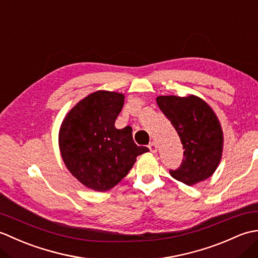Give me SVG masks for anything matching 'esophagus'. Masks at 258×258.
Returning <instances> with one entry per match:
<instances>
[{
	"mask_svg": "<svg viewBox=\"0 0 258 258\" xmlns=\"http://www.w3.org/2000/svg\"><path fill=\"white\" fill-rule=\"evenodd\" d=\"M149 149L153 153V154H155V153L157 152V144L155 143V142H151L149 145Z\"/></svg>",
	"mask_w": 258,
	"mask_h": 258,
	"instance_id": "esophagus-1",
	"label": "esophagus"
}]
</instances>
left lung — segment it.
Segmentation results:
<instances>
[{
    "mask_svg": "<svg viewBox=\"0 0 258 258\" xmlns=\"http://www.w3.org/2000/svg\"><path fill=\"white\" fill-rule=\"evenodd\" d=\"M156 103L176 130L184 149L182 165L169 171L172 177L191 186L212 176L224 145L222 126L213 108L195 95H162Z\"/></svg>",
    "mask_w": 258,
    "mask_h": 258,
    "instance_id": "8db88e82",
    "label": "left lung"
}]
</instances>
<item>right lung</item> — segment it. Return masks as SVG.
<instances>
[{
  "label": "right lung",
  "instance_id": "obj_1",
  "mask_svg": "<svg viewBox=\"0 0 258 258\" xmlns=\"http://www.w3.org/2000/svg\"><path fill=\"white\" fill-rule=\"evenodd\" d=\"M124 94L96 91L81 100L65 115L58 146L65 166L85 187L106 191L122 180L149 152L134 143L132 127H115L124 105Z\"/></svg>",
  "mask_w": 258,
  "mask_h": 258
}]
</instances>
